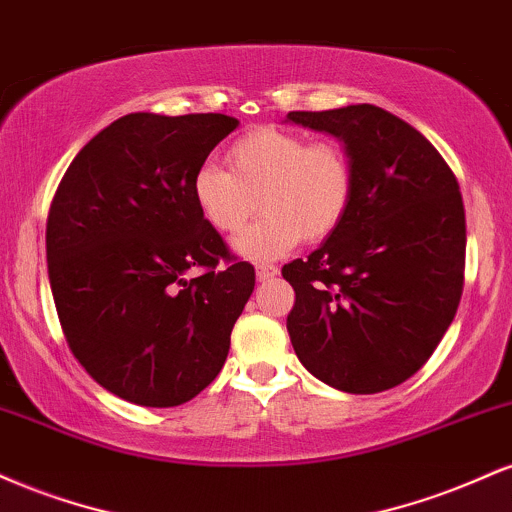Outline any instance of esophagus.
Returning <instances> with one entry per match:
<instances>
[{
    "instance_id": "1",
    "label": "esophagus",
    "mask_w": 512,
    "mask_h": 512,
    "mask_svg": "<svg viewBox=\"0 0 512 512\" xmlns=\"http://www.w3.org/2000/svg\"><path fill=\"white\" fill-rule=\"evenodd\" d=\"M278 273H280L278 266H266V263H263V266H258V268H256L258 280H273L275 275H278Z\"/></svg>"
}]
</instances>
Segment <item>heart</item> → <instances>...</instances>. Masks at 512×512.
<instances>
[{
    "instance_id": "heart-1",
    "label": "heart",
    "mask_w": 512,
    "mask_h": 512,
    "mask_svg": "<svg viewBox=\"0 0 512 512\" xmlns=\"http://www.w3.org/2000/svg\"><path fill=\"white\" fill-rule=\"evenodd\" d=\"M227 170L201 165L191 194L201 218L251 261H268L299 242H326L340 230L354 201V162L338 141H309L299 131L258 126L227 148Z\"/></svg>"
}]
</instances>
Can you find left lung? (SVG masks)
Returning <instances> with one entry per match:
<instances>
[{
    "mask_svg": "<svg viewBox=\"0 0 512 512\" xmlns=\"http://www.w3.org/2000/svg\"><path fill=\"white\" fill-rule=\"evenodd\" d=\"M287 119L342 138L357 177L340 230L282 266L294 290V352L318 381L345 393L400 386L434 354L462 297L458 179L414 126L376 105Z\"/></svg>",
    "mask_w": 512,
    "mask_h": 512,
    "instance_id": "8db88e82",
    "label": "left lung"
}]
</instances>
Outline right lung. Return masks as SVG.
I'll return each mask as SVG.
<instances>
[{
  "label": "right lung",
  "instance_id": "obj_1",
  "mask_svg": "<svg viewBox=\"0 0 512 512\" xmlns=\"http://www.w3.org/2000/svg\"><path fill=\"white\" fill-rule=\"evenodd\" d=\"M227 114L134 112L90 138L47 215V273L69 350L102 388L174 407L215 381L256 285L198 213L191 182Z\"/></svg>",
  "mask_w": 512,
  "mask_h": 512
}]
</instances>
